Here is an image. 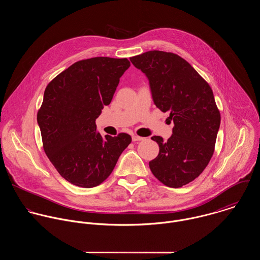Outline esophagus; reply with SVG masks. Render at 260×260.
<instances>
[{
	"instance_id": "esophagus-1",
	"label": "esophagus",
	"mask_w": 260,
	"mask_h": 260,
	"mask_svg": "<svg viewBox=\"0 0 260 260\" xmlns=\"http://www.w3.org/2000/svg\"><path fill=\"white\" fill-rule=\"evenodd\" d=\"M144 138L143 137H140V136H138V135H133L132 136V140L134 141V142H136V141H141V140H143Z\"/></svg>"
}]
</instances>
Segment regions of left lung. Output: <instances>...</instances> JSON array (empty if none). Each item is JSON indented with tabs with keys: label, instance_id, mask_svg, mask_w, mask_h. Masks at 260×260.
I'll list each match as a JSON object with an SVG mask.
<instances>
[{
	"label": "left lung",
	"instance_id": "left-lung-1",
	"mask_svg": "<svg viewBox=\"0 0 260 260\" xmlns=\"http://www.w3.org/2000/svg\"><path fill=\"white\" fill-rule=\"evenodd\" d=\"M148 78L154 104L168 112L174 127L149 162L153 175L164 185L179 188L197 178L208 165L220 126V113L209 84L180 56L149 51L130 58Z\"/></svg>",
	"mask_w": 260,
	"mask_h": 260
}]
</instances>
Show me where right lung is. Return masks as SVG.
Here are the masks:
<instances>
[{
	"label": "right lung",
	"mask_w": 260,
	"mask_h": 260,
	"mask_svg": "<svg viewBox=\"0 0 260 260\" xmlns=\"http://www.w3.org/2000/svg\"><path fill=\"white\" fill-rule=\"evenodd\" d=\"M129 67L126 58L81 60L45 89L37 114L43 148L59 174L74 185L101 184L132 141L126 133L102 137L95 123Z\"/></svg>",
	"instance_id": "obj_1"
}]
</instances>
